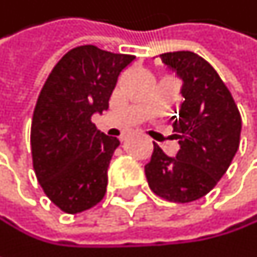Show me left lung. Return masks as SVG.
Masks as SVG:
<instances>
[{"label":"left lung","instance_id":"left-lung-1","mask_svg":"<svg viewBox=\"0 0 257 257\" xmlns=\"http://www.w3.org/2000/svg\"><path fill=\"white\" fill-rule=\"evenodd\" d=\"M161 59L183 80L184 98L173 132L180 150L170 158L153 143L144 167L150 189L171 202L205 196L223 177L239 147L241 114L216 70L187 50L162 53Z\"/></svg>","mask_w":257,"mask_h":257}]
</instances>
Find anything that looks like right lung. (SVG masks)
<instances>
[{
  "label": "right lung",
  "instance_id": "1",
  "mask_svg": "<svg viewBox=\"0 0 257 257\" xmlns=\"http://www.w3.org/2000/svg\"><path fill=\"white\" fill-rule=\"evenodd\" d=\"M135 59L86 44L71 49L46 80L32 116V165L47 198L68 214L95 207L119 146L90 120L108 108L119 74Z\"/></svg>",
  "mask_w": 257,
  "mask_h": 257
}]
</instances>
